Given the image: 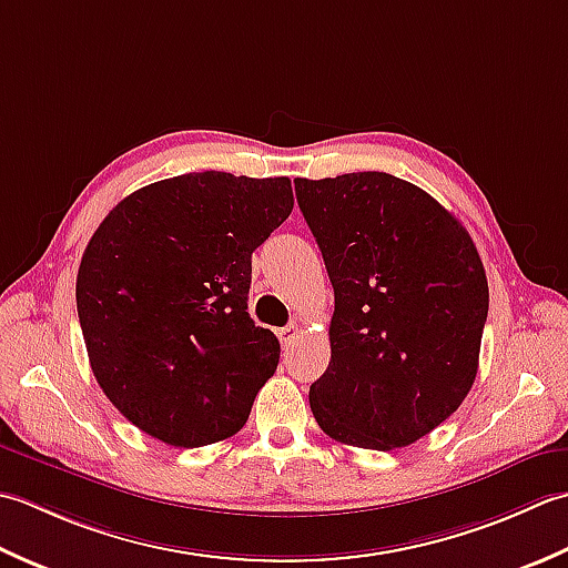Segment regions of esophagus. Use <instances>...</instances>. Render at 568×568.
I'll list each match as a JSON object with an SVG mask.
<instances>
[{
  "instance_id": "esophagus-1",
  "label": "esophagus",
  "mask_w": 568,
  "mask_h": 568,
  "mask_svg": "<svg viewBox=\"0 0 568 568\" xmlns=\"http://www.w3.org/2000/svg\"><path fill=\"white\" fill-rule=\"evenodd\" d=\"M298 326H296V323H288V326H284L280 333H276V335H280V341H282V345H284V348H288V345H292L296 338H298Z\"/></svg>"
}]
</instances>
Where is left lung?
<instances>
[{
  "label": "left lung",
  "instance_id": "8db88e82",
  "mask_svg": "<svg viewBox=\"0 0 568 568\" xmlns=\"http://www.w3.org/2000/svg\"><path fill=\"white\" fill-rule=\"evenodd\" d=\"M333 284L331 363L308 389L335 442L392 450L454 414L476 382L488 280L468 230L392 173L296 179Z\"/></svg>",
  "mask_w": 568,
  "mask_h": 568
}]
</instances>
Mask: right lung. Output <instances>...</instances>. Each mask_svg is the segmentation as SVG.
I'll list each match as a JSON object with an SVG mask.
<instances>
[{
	"label": "right lung",
	"instance_id": "obj_1",
	"mask_svg": "<svg viewBox=\"0 0 568 568\" xmlns=\"http://www.w3.org/2000/svg\"><path fill=\"white\" fill-rule=\"evenodd\" d=\"M292 181L183 173L102 220L75 282L92 375L136 429L199 448L245 426L280 365L247 314L252 252L288 217Z\"/></svg>",
	"mask_w": 568,
	"mask_h": 568
}]
</instances>
